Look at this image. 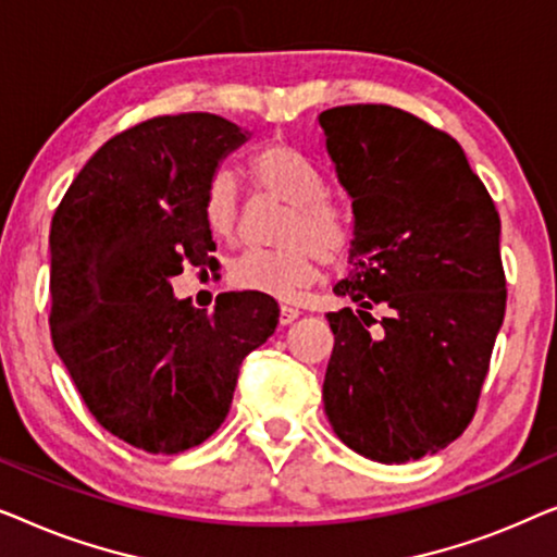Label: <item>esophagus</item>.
<instances>
[{"mask_svg": "<svg viewBox=\"0 0 557 557\" xmlns=\"http://www.w3.org/2000/svg\"><path fill=\"white\" fill-rule=\"evenodd\" d=\"M299 314H301V311H299V309H294V307H281L278 322H281V326H286V324H292V322H296V319H299Z\"/></svg>", "mask_w": 557, "mask_h": 557, "instance_id": "34e87169", "label": "esophagus"}]
</instances>
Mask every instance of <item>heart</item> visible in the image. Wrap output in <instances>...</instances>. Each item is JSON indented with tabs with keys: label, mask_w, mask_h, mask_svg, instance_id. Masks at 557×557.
I'll list each match as a JSON object with an SVG mask.
<instances>
[{
	"label": "heart",
	"mask_w": 557,
	"mask_h": 557,
	"mask_svg": "<svg viewBox=\"0 0 557 557\" xmlns=\"http://www.w3.org/2000/svg\"><path fill=\"white\" fill-rule=\"evenodd\" d=\"M256 189L288 202L276 248H253L231 263V284L273 299H294L319 276L322 258H337L352 240L347 215L324 195L319 172L286 144H269L248 159ZM240 200L231 172H218L202 195V220L218 238L238 227Z\"/></svg>",
	"instance_id": "heart-1"
}]
</instances>
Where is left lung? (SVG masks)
Returning a JSON list of instances; mask_svg holds the SVG:
<instances>
[{
    "mask_svg": "<svg viewBox=\"0 0 557 557\" xmlns=\"http://www.w3.org/2000/svg\"><path fill=\"white\" fill-rule=\"evenodd\" d=\"M326 157L352 200V271L330 311L322 400L364 459L406 463L459 438L505 319L499 215L451 136L393 106L319 113ZM372 306L386 317L369 332Z\"/></svg>",
    "mask_w": 557,
    "mask_h": 557,
    "instance_id": "left-lung-1",
    "label": "left lung"
}]
</instances>
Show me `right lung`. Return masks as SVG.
I'll return each mask as SVG.
<instances>
[{"mask_svg": "<svg viewBox=\"0 0 557 557\" xmlns=\"http://www.w3.org/2000/svg\"><path fill=\"white\" fill-rule=\"evenodd\" d=\"M248 139L215 113L149 119L106 141L52 215V345L96 421L149 454L210 438L276 332L271 296L220 294L208 314L172 292L185 263H212L205 187Z\"/></svg>", "mask_w": 557, "mask_h": 557, "instance_id": "right-lung-1", "label": "right lung"}]
</instances>
